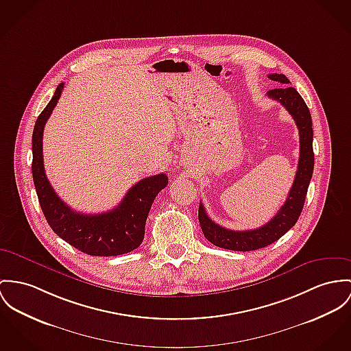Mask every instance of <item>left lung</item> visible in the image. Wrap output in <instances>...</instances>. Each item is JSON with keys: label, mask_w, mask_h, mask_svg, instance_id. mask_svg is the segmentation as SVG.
<instances>
[{"label": "left lung", "mask_w": 351, "mask_h": 351, "mask_svg": "<svg viewBox=\"0 0 351 351\" xmlns=\"http://www.w3.org/2000/svg\"><path fill=\"white\" fill-rule=\"evenodd\" d=\"M269 79L279 82L282 86L271 89L267 92V96L272 100L279 101L287 109L299 130V162L295 179L285 204L280 207L278 214L269 223L255 230L234 231L224 228L210 219L204 206L200 203L199 223L202 231L208 242L220 248L232 251H252L276 242L291 227H294L304 206V199L314 169L311 114L302 96L298 93L295 88L289 85L290 80L285 75L274 73L269 75Z\"/></svg>", "instance_id": "1"}]
</instances>
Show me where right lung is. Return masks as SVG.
Returning a JSON list of instances; mask_svg holds the SVG:
<instances>
[{
  "label": "right lung",
  "mask_w": 351,
  "mask_h": 351,
  "mask_svg": "<svg viewBox=\"0 0 351 351\" xmlns=\"http://www.w3.org/2000/svg\"><path fill=\"white\" fill-rule=\"evenodd\" d=\"M64 88H56L52 100L40 113L32 136V175L44 216L54 232L81 252L92 256H116L136 250L144 239L147 216L158 193L168 184L164 173L132 186L121 203L103 214H81L66 206L52 189L44 168L43 134Z\"/></svg>",
  "instance_id": "obj_1"
}]
</instances>
